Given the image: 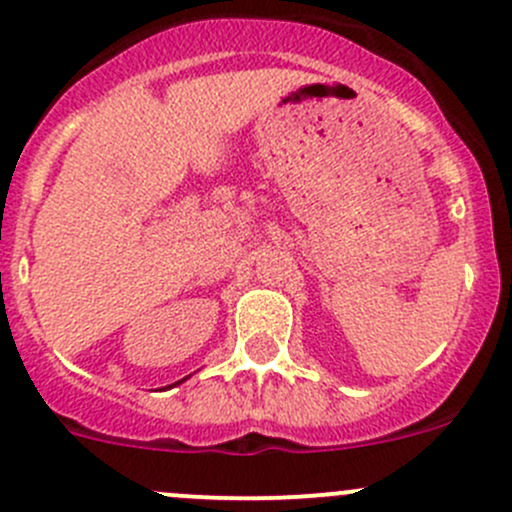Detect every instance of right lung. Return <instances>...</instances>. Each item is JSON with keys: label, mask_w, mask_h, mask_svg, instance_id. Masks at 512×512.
Wrapping results in <instances>:
<instances>
[{"label": "right lung", "mask_w": 512, "mask_h": 512, "mask_svg": "<svg viewBox=\"0 0 512 512\" xmlns=\"http://www.w3.org/2000/svg\"><path fill=\"white\" fill-rule=\"evenodd\" d=\"M178 384H180V381H178Z\"/></svg>", "instance_id": "add662e5"}]
</instances>
